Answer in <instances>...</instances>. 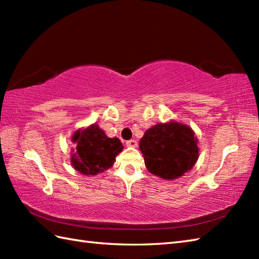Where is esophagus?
Returning <instances> with one entry per match:
<instances>
[{
	"mask_svg": "<svg viewBox=\"0 0 259 259\" xmlns=\"http://www.w3.org/2000/svg\"><path fill=\"white\" fill-rule=\"evenodd\" d=\"M125 145L128 146V147H137V145H138V142H137L135 139H131V140L126 141Z\"/></svg>",
	"mask_w": 259,
	"mask_h": 259,
	"instance_id": "obj_1",
	"label": "esophagus"
}]
</instances>
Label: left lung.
Listing matches in <instances>:
<instances>
[{"mask_svg": "<svg viewBox=\"0 0 259 259\" xmlns=\"http://www.w3.org/2000/svg\"><path fill=\"white\" fill-rule=\"evenodd\" d=\"M147 169L163 179H177L198 159L197 139L189 126L171 121L148 129L139 144Z\"/></svg>", "mask_w": 259, "mask_h": 259, "instance_id": "1", "label": "left lung"}]
</instances>
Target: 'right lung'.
I'll use <instances>...</instances> for the list:
<instances>
[{
    "label": "right lung",
    "instance_id": "right-lung-1",
    "mask_svg": "<svg viewBox=\"0 0 259 259\" xmlns=\"http://www.w3.org/2000/svg\"><path fill=\"white\" fill-rule=\"evenodd\" d=\"M72 141L76 145L71 163L79 172L93 176L112 166L123 146L118 138H108L102 129L92 124L75 131Z\"/></svg>",
    "mask_w": 259,
    "mask_h": 259
}]
</instances>
